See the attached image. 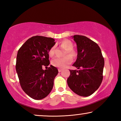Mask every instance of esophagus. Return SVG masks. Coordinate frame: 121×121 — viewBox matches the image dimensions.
Listing matches in <instances>:
<instances>
[{
  "instance_id": "34e87169",
  "label": "esophagus",
  "mask_w": 121,
  "mask_h": 121,
  "mask_svg": "<svg viewBox=\"0 0 121 121\" xmlns=\"http://www.w3.org/2000/svg\"><path fill=\"white\" fill-rule=\"evenodd\" d=\"M62 69H61V68H59V69H58L59 72H61V71H62Z\"/></svg>"
}]
</instances>
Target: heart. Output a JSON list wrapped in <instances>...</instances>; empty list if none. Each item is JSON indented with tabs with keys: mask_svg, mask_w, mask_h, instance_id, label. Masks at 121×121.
Here are the masks:
<instances>
[{
	"mask_svg": "<svg viewBox=\"0 0 121 121\" xmlns=\"http://www.w3.org/2000/svg\"><path fill=\"white\" fill-rule=\"evenodd\" d=\"M60 45L62 48L67 50V51L65 53V55L68 54V53L70 56L68 55V56H65L64 58H56L53 59L52 61V65L53 66L58 67V68H64L67 65H69L72 62L73 59L71 56L73 57L75 56L76 54L74 51L72 50L73 48V44L70 40L68 39L63 40L60 43ZM55 49H56V47L54 46L52 47L49 50L48 54L50 56L52 57L54 56Z\"/></svg>",
	"mask_w": 121,
	"mask_h": 121,
	"instance_id": "obj_1",
	"label": "heart"
}]
</instances>
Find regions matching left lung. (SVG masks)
Listing matches in <instances>:
<instances>
[{
	"instance_id": "1",
	"label": "left lung",
	"mask_w": 121,
	"mask_h": 121,
	"mask_svg": "<svg viewBox=\"0 0 121 121\" xmlns=\"http://www.w3.org/2000/svg\"><path fill=\"white\" fill-rule=\"evenodd\" d=\"M77 45V57L73 65L78 70H70L68 86L82 97L92 95L99 87L103 78L105 61L98 45L81 35L71 36Z\"/></svg>"
}]
</instances>
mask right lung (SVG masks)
Here are the masks:
<instances>
[{
  "label": "right lung",
  "instance_id": "obj_1",
  "mask_svg": "<svg viewBox=\"0 0 121 121\" xmlns=\"http://www.w3.org/2000/svg\"><path fill=\"white\" fill-rule=\"evenodd\" d=\"M55 44L53 38L36 36L26 40L18 51L16 71L20 85L34 99H43L52 90L58 69L51 65L43 70L42 66L48 68L50 65L48 52Z\"/></svg>",
  "mask_w": 121,
  "mask_h": 121
}]
</instances>
